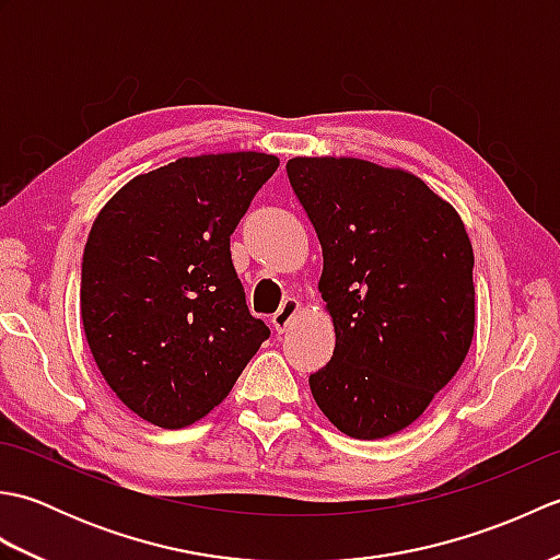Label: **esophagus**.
<instances>
[{"mask_svg": "<svg viewBox=\"0 0 560 560\" xmlns=\"http://www.w3.org/2000/svg\"><path fill=\"white\" fill-rule=\"evenodd\" d=\"M299 313H301V303L295 301V299H287V301L281 303L279 313L271 317V325H273V329H277L279 335H283V331L289 329V325L293 323V319L299 317Z\"/></svg>", "mask_w": 560, "mask_h": 560, "instance_id": "esophagus-1", "label": "esophagus"}]
</instances>
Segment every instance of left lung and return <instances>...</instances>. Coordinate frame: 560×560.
I'll use <instances>...</instances> for the list:
<instances>
[{
  "mask_svg": "<svg viewBox=\"0 0 560 560\" xmlns=\"http://www.w3.org/2000/svg\"><path fill=\"white\" fill-rule=\"evenodd\" d=\"M295 197L323 245L317 289L335 353L311 392L341 433L395 435L443 389L474 337V249L421 177L363 159L295 156Z\"/></svg>",
  "mask_w": 560,
  "mask_h": 560,
  "instance_id": "obj_1",
  "label": "left lung"
}]
</instances>
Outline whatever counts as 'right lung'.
<instances>
[{
    "label": "right lung",
    "instance_id": "right-lung-1",
    "mask_svg": "<svg viewBox=\"0 0 560 560\" xmlns=\"http://www.w3.org/2000/svg\"><path fill=\"white\" fill-rule=\"evenodd\" d=\"M277 168L257 151L185 156L132 177L93 221L83 331L139 419L171 431L205 419L269 337L245 305L231 235Z\"/></svg>",
    "mask_w": 560,
    "mask_h": 560
}]
</instances>
